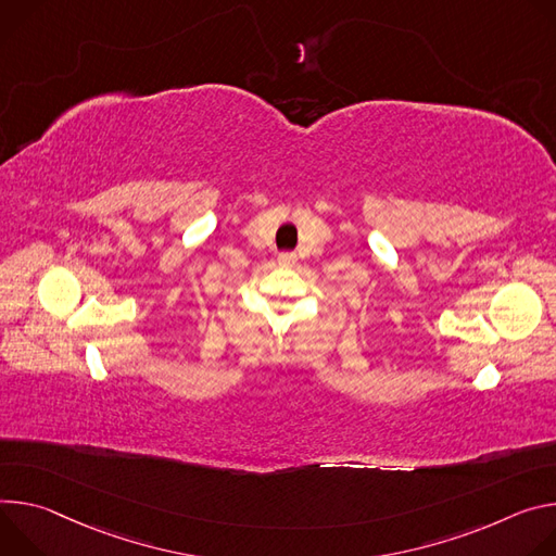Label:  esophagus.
Masks as SVG:
<instances>
[{
	"label": "esophagus",
	"mask_w": 556,
	"mask_h": 556,
	"mask_svg": "<svg viewBox=\"0 0 556 556\" xmlns=\"http://www.w3.org/2000/svg\"><path fill=\"white\" fill-rule=\"evenodd\" d=\"M278 265L285 269H291L295 265V254H280L278 256Z\"/></svg>",
	"instance_id": "obj_1"
}]
</instances>
